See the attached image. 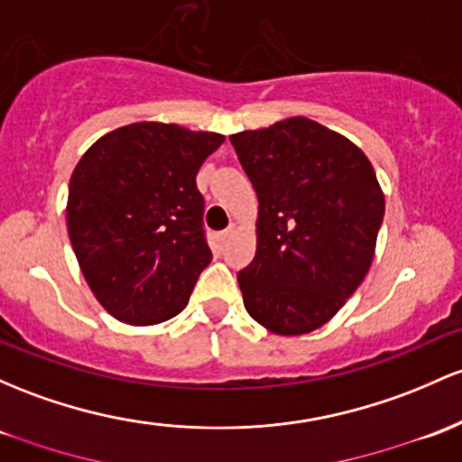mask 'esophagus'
Segmentation results:
<instances>
[{"label":"esophagus","mask_w":462,"mask_h":462,"mask_svg":"<svg viewBox=\"0 0 462 462\" xmlns=\"http://www.w3.org/2000/svg\"><path fill=\"white\" fill-rule=\"evenodd\" d=\"M235 232H236V226H230V227H227V230H223V232H221V235H219V239H221V241L230 239V236L235 235Z\"/></svg>","instance_id":"obj_1"}]
</instances>
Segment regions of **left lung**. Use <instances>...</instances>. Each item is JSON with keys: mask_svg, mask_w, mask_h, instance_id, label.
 Segmentation results:
<instances>
[{"mask_svg": "<svg viewBox=\"0 0 462 462\" xmlns=\"http://www.w3.org/2000/svg\"><path fill=\"white\" fill-rule=\"evenodd\" d=\"M258 197L243 305L276 336L327 324L366 278L386 199L366 153L305 116L230 135Z\"/></svg>", "mask_w": 462, "mask_h": 462, "instance_id": "obj_1", "label": "left lung"}]
</instances>
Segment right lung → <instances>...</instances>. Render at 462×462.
<instances>
[{"mask_svg": "<svg viewBox=\"0 0 462 462\" xmlns=\"http://www.w3.org/2000/svg\"><path fill=\"white\" fill-rule=\"evenodd\" d=\"M215 131L134 123L85 151L69 177L65 219L96 300L116 320L175 318L212 261L195 177L223 144Z\"/></svg>", "mask_w": 462, "mask_h": 462, "instance_id": "obj_1", "label": "right lung"}]
</instances>
